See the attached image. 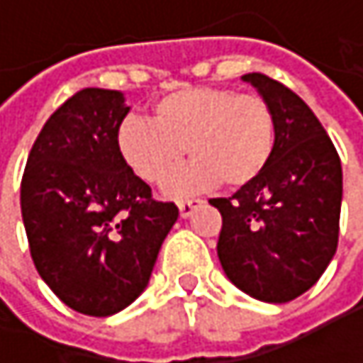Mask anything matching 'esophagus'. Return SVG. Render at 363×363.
<instances>
[{"instance_id":"obj_1","label":"esophagus","mask_w":363,"mask_h":363,"mask_svg":"<svg viewBox=\"0 0 363 363\" xmlns=\"http://www.w3.org/2000/svg\"><path fill=\"white\" fill-rule=\"evenodd\" d=\"M201 206V199H184V201H179V212H181L182 218H186V216H191L193 214V210L195 208H199Z\"/></svg>"}]
</instances>
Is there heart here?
Masks as SVG:
<instances>
[{
    "label": "heart",
    "instance_id": "1",
    "mask_svg": "<svg viewBox=\"0 0 363 363\" xmlns=\"http://www.w3.org/2000/svg\"><path fill=\"white\" fill-rule=\"evenodd\" d=\"M115 145L123 164L147 182L162 181L189 151L193 162L164 184L172 197L218 182L235 191L267 170L275 151V115L256 94L184 88L155 101L153 121L123 117Z\"/></svg>",
    "mask_w": 363,
    "mask_h": 363
}]
</instances>
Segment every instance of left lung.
I'll return each instance as SVG.
<instances>
[{
	"instance_id": "8db88e82",
	"label": "left lung",
	"mask_w": 363,
	"mask_h": 363,
	"mask_svg": "<svg viewBox=\"0 0 363 363\" xmlns=\"http://www.w3.org/2000/svg\"><path fill=\"white\" fill-rule=\"evenodd\" d=\"M252 84L275 115V151L258 181L210 199L223 216L216 252L227 277L264 303H288L326 271L338 246L340 157L320 119L284 84Z\"/></svg>"
}]
</instances>
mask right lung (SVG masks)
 I'll return each instance as SVG.
<instances>
[{"label":"right lung","instance_id":"add662e5","mask_svg":"<svg viewBox=\"0 0 363 363\" xmlns=\"http://www.w3.org/2000/svg\"><path fill=\"white\" fill-rule=\"evenodd\" d=\"M128 111L117 90L73 94L41 128L21 182L37 273L67 307L94 318L140 296L179 218V208L155 201L117 153Z\"/></svg>","mask_w":363,"mask_h":363}]
</instances>
